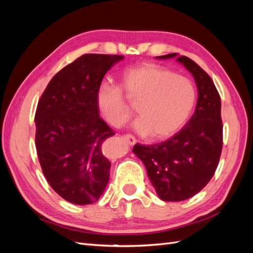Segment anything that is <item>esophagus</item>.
<instances>
[{"label":"esophagus","instance_id":"1","mask_svg":"<svg viewBox=\"0 0 253 253\" xmlns=\"http://www.w3.org/2000/svg\"><path fill=\"white\" fill-rule=\"evenodd\" d=\"M122 138H124V140H125L127 144H129V145H134V144L136 143L135 137L132 136V135H129V134L124 135V136H122Z\"/></svg>","mask_w":253,"mask_h":253}]
</instances>
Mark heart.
<instances>
[{
  "mask_svg": "<svg viewBox=\"0 0 253 253\" xmlns=\"http://www.w3.org/2000/svg\"><path fill=\"white\" fill-rule=\"evenodd\" d=\"M122 90L132 102H137L139 117L134 124L135 131L156 139L177 133L186 125L196 100L194 84L186 76L152 63L127 68L120 75V86L103 81L97 90L99 110L117 127L132 116Z\"/></svg>",
  "mask_w": 253,
  "mask_h": 253,
  "instance_id": "heart-1",
  "label": "heart"
}]
</instances>
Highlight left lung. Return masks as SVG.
I'll list each match as a JSON object with an SVG mask.
<instances>
[{
	"mask_svg": "<svg viewBox=\"0 0 253 253\" xmlns=\"http://www.w3.org/2000/svg\"><path fill=\"white\" fill-rule=\"evenodd\" d=\"M176 58L192 74L198 98L188 124L168 140L153 145L135 144L152 186L160 200L180 202L194 196L210 181L223 148L220 97L210 76L193 60L177 53L158 56Z\"/></svg>",
	"mask_w": 253,
	"mask_h": 253,
	"instance_id": "1",
	"label": "left lung"
}]
</instances>
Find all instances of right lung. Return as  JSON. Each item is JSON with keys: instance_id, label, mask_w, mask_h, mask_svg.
Segmentation results:
<instances>
[{"instance_id": "obj_1", "label": "right lung", "mask_w": 253, "mask_h": 253, "mask_svg": "<svg viewBox=\"0 0 253 253\" xmlns=\"http://www.w3.org/2000/svg\"><path fill=\"white\" fill-rule=\"evenodd\" d=\"M124 56L86 53L53 76L36 111V148L50 187L76 205L97 202L110 178L101 152L113 129L99 117L97 90Z\"/></svg>"}]
</instances>
